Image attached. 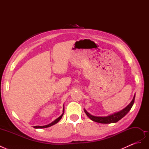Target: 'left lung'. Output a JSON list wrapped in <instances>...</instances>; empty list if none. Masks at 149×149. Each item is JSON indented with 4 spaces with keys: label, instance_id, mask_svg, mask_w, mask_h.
<instances>
[{
    "label": "left lung",
    "instance_id": "8db88e82",
    "mask_svg": "<svg viewBox=\"0 0 149 149\" xmlns=\"http://www.w3.org/2000/svg\"><path fill=\"white\" fill-rule=\"evenodd\" d=\"M135 96H136V94H134L132 100L129 103V104L126 106L124 109H122L121 111H120L119 112H114V113L110 114L109 116H93V115H91V114H89V112L85 109H84V111L86 113V114L87 115V116L90 119L94 121V122H96V123H101V124L116 123H117V122H118L120 119H121L122 118H123L129 112V111L132 108L134 103Z\"/></svg>",
    "mask_w": 149,
    "mask_h": 149
}]
</instances>
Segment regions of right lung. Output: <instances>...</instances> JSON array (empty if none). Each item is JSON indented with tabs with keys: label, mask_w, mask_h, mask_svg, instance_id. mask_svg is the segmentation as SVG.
<instances>
[{
	"label": "right lung",
	"mask_w": 149,
	"mask_h": 149,
	"mask_svg": "<svg viewBox=\"0 0 149 149\" xmlns=\"http://www.w3.org/2000/svg\"><path fill=\"white\" fill-rule=\"evenodd\" d=\"M64 111H65V107H64V105H63V113H62V114L59 117V118H58L56 119L55 120L53 121L52 123H51L50 124H48V125H42V126H41V125H36V126H34L33 127L35 128V129H43V128L49 127H50V126H52V125H53L56 124L58 123V122L60 121V120L61 119L63 115V114H64Z\"/></svg>",
	"instance_id": "1"
}]
</instances>
